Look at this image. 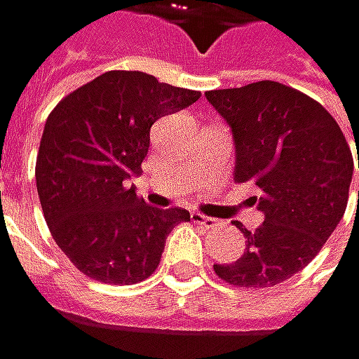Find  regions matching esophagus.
I'll use <instances>...</instances> for the list:
<instances>
[{
  "instance_id": "1",
  "label": "esophagus",
  "mask_w": 359,
  "mask_h": 359,
  "mask_svg": "<svg viewBox=\"0 0 359 359\" xmlns=\"http://www.w3.org/2000/svg\"><path fill=\"white\" fill-rule=\"evenodd\" d=\"M191 219H194V223L204 225L206 229H212V227H217V225H219V221H217V219H212V217H204V215H200V212H194V215H191Z\"/></svg>"
}]
</instances>
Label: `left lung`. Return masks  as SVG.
<instances>
[{
    "label": "left lung",
    "instance_id": "1",
    "mask_svg": "<svg viewBox=\"0 0 359 359\" xmlns=\"http://www.w3.org/2000/svg\"><path fill=\"white\" fill-rule=\"evenodd\" d=\"M206 98L233 132V181H252L261 189L259 210L265 215L257 231L236 221L246 252L215 271L238 288L276 286L307 267L343 219L351 149L318 100L280 81L210 90Z\"/></svg>",
    "mask_w": 359,
    "mask_h": 359
}]
</instances>
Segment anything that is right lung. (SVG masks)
<instances>
[{
    "label": "right lung",
    "mask_w": 359,
    "mask_h": 359,
    "mask_svg": "<svg viewBox=\"0 0 359 359\" xmlns=\"http://www.w3.org/2000/svg\"><path fill=\"white\" fill-rule=\"evenodd\" d=\"M200 96L140 71H107L48 115L35 163L37 196L54 242L88 278L147 280L168 233L191 219L183 208L144 204L128 178L142 172L151 126Z\"/></svg>",
    "instance_id": "1"
}]
</instances>
